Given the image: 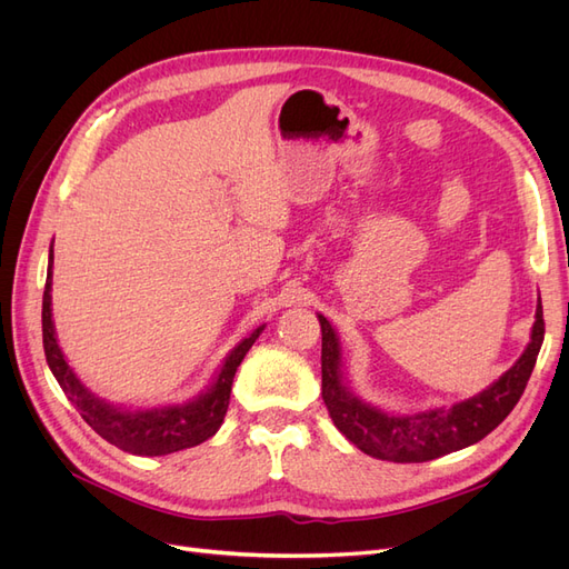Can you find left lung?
Masks as SVG:
<instances>
[{
    "label": "left lung",
    "instance_id": "left-lung-1",
    "mask_svg": "<svg viewBox=\"0 0 569 569\" xmlns=\"http://www.w3.org/2000/svg\"><path fill=\"white\" fill-rule=\"evenodd\" d=\"M322 330V401L339 432L360 451L391 462H425L485 439L518 406L543 343V308L522 356L493 385L470 399L420 412L382 410L351 391L341 372L339 339L330 320L318 316Z\"/></svg>",
    "mask_w": 569,
    "mask_h": 569
}]
</instances>
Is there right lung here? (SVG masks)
<instances>
[{"mask_svg":"<svg viewBox=\"0 0 569 569\" xmlns=\"http://www.w3.org/2000/svg\"><path fill=\"white\" fill-rule=\"evenodd\" d=\"M51 266H54V244L49 249L47 284L42 297L44 356L51 375L57 377L63 393L80 410L82 420L88 422L101 439H107L109 443L118 446L120 451H128L132 456H168L182 449H192V446L211 439L220 429L222 418H226L228 412L234 372L244 360L247 351L253 347L258 335L266 330V325L256 327L247 339L237 343L228 353L226 363L218 370L211 387L201 391L197 399L176 406L128 410L101 401L99 396H94L80 382V377L63 358V351L59 349L57 341L54 320H51Z\"/></svg>","mask_w":569,"mask_h":569,"instance_id":"1","label":"right lung"}]
</instances>
